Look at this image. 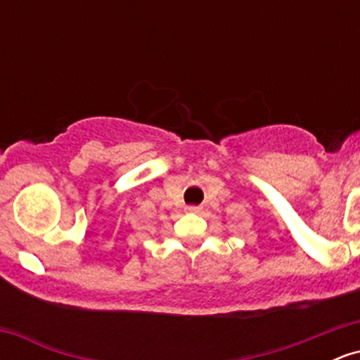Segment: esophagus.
I'll use <instances>...</instances> for the list:
<instances>
[{
	"label": "esophagus",
	"mask_w": 360,
	"mask_h": 360,
	"mask_svg": "<svg viewBox=\"0 0 360 360\" xmlns=\"http://www.w3.org/2000/svg\"><path fill=\"white\" fill-rule=\"evenodd\" d=\"M188 212H191V213H200L201 208H200V206H188Z\"/></svg>",
	"instance_id": "esophagus-1"
}]
</instances>
